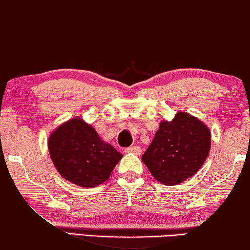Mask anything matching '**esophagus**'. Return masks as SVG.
I'll return each instance as SVG.
<instances>
[{
	"instance_id": "esophagus-1",
	"label": "esophagus",
	"mask_w": 250,
	"mask_h": 250,
	"mask_svg": "<svg viewBox=\"0 0 250 250\" xmlns=\"http://www.w3.org/2000/svg\"><path fill=\"white\" fill-rule=\"evenodd\" d=\"M126 153H132L135 155H141L142 154V148L140 146H130L125 149Z\"/></svg>"
}]
</instances>
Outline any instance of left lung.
<instances>
[{
  "instance_id": "left-lung-1",
  "label": "left lung",
  "mask_w": 250,
  "mask_h": 250,
  "mask_svg": "<svg viewBox=\"0 0 250 250\" xmlns=\"http://www.w3.org/2000/svg\"><path fill=\"white\" fill-rule=\"evenodd\" d=\"M209 128L198 118L179 112L164 121L142 161L164 185L181 184L198 171L209 154Z\"/></svg>"
}]
</instances>
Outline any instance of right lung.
Returning a JSON list of instances; mask_svg holds the SVG:
<instances>
[{
  "mask_svg": "<svg viewBox=\"0 0 250 250\" xmlns=\"http://www.w3.org/2000/svg\"><path fill=\"white\" fill-rule=\"evenodd\" d=\"M48 150L61 176L82 187H95L107 181L123 157L79 117L64 123L51 134Z\"/></svg>",
  "mask_w": 250,
  "mask_h": 250,
  "instance_id": "1",
  "label": "right lung"
}]
</instances>
